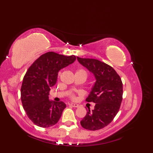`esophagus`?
<instances>
[{
  "instance_id": "34e87169",
  "label": "esophagus",
  "mask_w": 153,
  "mask_h": 153,
  "mask_svg": "<svg viewBox=\"0 0 153 153\" xmlns=\"http://www.w3.org/2000/svg\"><path fill=\"white\" fill-rule=\"evenodd\" d=\"M70 105L72 107H75V108H78L79 106V105H77V104H76V103H71L70 104Z\"/></svg>"
}]
</instances>
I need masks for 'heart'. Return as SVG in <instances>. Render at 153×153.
<instances>
[{
	"mask_svg": "<svg viewBox=\"0 0 153 153\" xmlns=\"http://www.w3.org/2000/svg\"><path fill=\"white\" fill-rule=\"evenodd\" d=\"M76 75H83V76H85L86 78L87 77V76H88V74H87V71L83 69H79L77 70L76 71ZM70 98H74V95L73 93H70Z\"/></svg>",
	"mask_w": 153,
	"mask_h": 153,
	"instance_id": "obj_1",
	"label": "heart"
}]
</instances>
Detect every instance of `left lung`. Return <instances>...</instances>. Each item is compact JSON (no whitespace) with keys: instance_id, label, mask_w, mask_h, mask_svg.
Masks as SVG:
<instances>
[{"instance_id":"8db88e82","label":"left lung","mask_w":153,"mask_h":153,"mask_svg":"<svg viewBox=\"0 0 153 153\" xmlns=\"http://www.w3.org/2000/svg\"><path fill=\"white\" fill-rule=\"evenodd\" d=\"M77 59L94 74L96 79L85 100L96 103L95 108L92 111L88 109L80 123L88 130H99L108 126L119 111L123 95L122 79L112 66L101 61L79 57Z\"/></svg>"}]
</instances>
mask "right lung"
Segmentation results:
<instances>
[{
  "instance_id": "add662e5",
  "label": "right lung",
  "mask_w": 153,
  "mask_h": 153,
  "mask_svg": "<svg viewBox=\"0 0 153 153\" xmlns=\"http://www.w3.org/2000/svg\"><path fill=\"white\" fill-rule=\"evenodd\" d=\"M74 55L66 56L54 52L42 54L28 68L23 79L21 100L23 108L32 122L49 128L60 118L64 102L48 99L51 87L56 83L58 74L76 60Z\"/></svg>"
}]
</instances>
